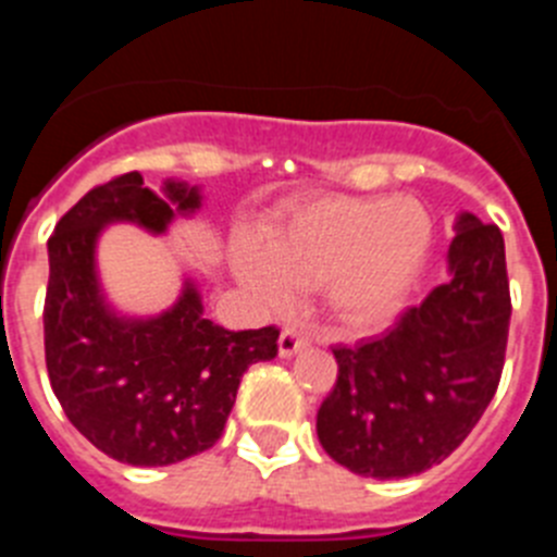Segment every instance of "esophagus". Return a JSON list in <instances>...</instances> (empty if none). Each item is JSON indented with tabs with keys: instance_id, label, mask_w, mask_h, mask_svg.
Segmentation results:
<instances>
[{
	"instance_id": "esophagus-1",
	"label": "esophagus",
	"mask_w": 557,
	"mask_h": 557,
	"mask_svg": "<svg viewBox=\"0 0 557 557\" xmlns=\"http://www.w3.org/2000/svg\"><path fill=\"white\" fill-rule=\"evenodd\" d=\"M309 339L304 337L301 332H295V329H284L282 337H278V354H282L284 359L287 357H295V354L301 351V348H307Z\"/></svg>"
}]
</instances>
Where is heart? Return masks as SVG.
Wrapping results in <instances>:
<instances>
[{"instance_id": "heart-1", "label": "heart", "mask_w": 557, "mask_h": 557, "mask_svg": "<svg viewBox=\"0 0 557 557\" xmlns=\"http://www.w3.org/2000/svg\"><path fill=\"white\" fill-rule=\"evenodd\" d=\"M430 248L432 218L416 198L307 195L275 211L262 239H236L231 264L270 307L321 287L334 321L362 332L398 312Z\"/></svg>"}]
</instances>
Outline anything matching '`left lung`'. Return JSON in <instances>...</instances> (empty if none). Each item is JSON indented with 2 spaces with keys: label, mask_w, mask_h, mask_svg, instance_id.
Listing matches in <instances>:
<instances>
[{
  "label": "left lung",
  "mask_w": 557,
  "mask_h": 557,
  "mask_svg": "<svg viewBox=\"0 0 557 557\" xmlns=\"http://www.w3.org/2000/svg\"><path fill=\"white\" fill-rule=\"evenodd\" d=\"M449 278L382 337L334 348L337 382L318 441L348 471L398 480L444 462L494 398L505 366L510 287L505 239L462 211Z\"/></svg>",
  "instance_id": "1"
}]
</instances>
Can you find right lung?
Here are the masks:
<instances>
[{
  "label": "right lung",
  "mask_w": 557,
  "mask_h": 557,
  "mask_svg": "<svg viewBox=\"0 0 557 557\" xmlns=\"http://www.w3.org/2000/svg\"><path fill=\"white\" fill-rule=\"evenodd\" d=\"M200 209L198 186L166 181L164 195L127 172L86 191L49 236L44 351L66 418L127 466H170L223 435L239 379L278 354V329H228L203 318L195 284L156 318H122L97 278V239L111 223L164 234Z\"/></svg>",
  "instance_id": "1"
}]
</instances>
